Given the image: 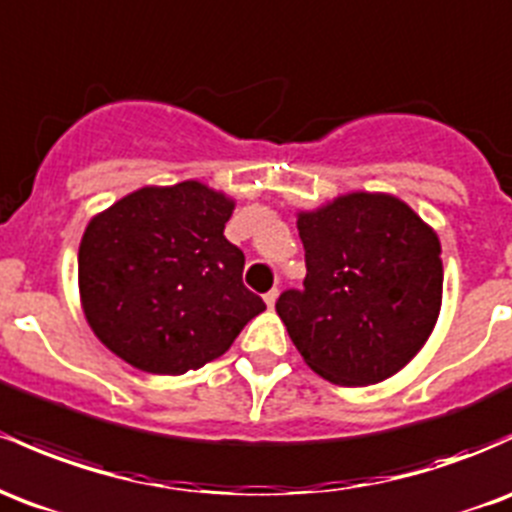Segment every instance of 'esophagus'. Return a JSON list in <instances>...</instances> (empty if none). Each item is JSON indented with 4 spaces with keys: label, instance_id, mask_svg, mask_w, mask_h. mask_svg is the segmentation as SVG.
I'll return each mask as SVG.
<instances>
[{
    "label": "esophagus",
    "instance_id": "esophagus-1",
    "mask_svg": "<svg viewBox=\"0 0 512 512\" xmlns=\"http://www.w3.org/2000/svg\"><path fill=\"white\" fill-rule=\"evenodd\" d=\"M277 296H279L277 289H269V291H267V294H265V303H267L269 308H272L274 303H277Z\"/></svg>",
    "mask_w": 512,
    "mask_h": 512
}]
</instances>
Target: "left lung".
I'll list each match as a JSON object with an SVG mask.
<instances>
[{
	"instance_id": "8db88e82",
	"label": "left lung",
	"mask_w": 512,
	"mask_h": 512,
	"mask_svg": "<svg viewBox=\"0 0 512 512\" xmlns=\"http://www.w3.org/2000/svg\"><path fill=\"white\" fill-rule=\"evenodd\" d=\"M299 235L306 279L277 313L308 367L340 386L406 367L440 313L437 235L396 196L364 192L301 213Z\"/></svg>"
}]
</instances>
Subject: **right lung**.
<instances>
[{
  "mask_svg": "<svg viewBox=\"0 0 512 512\" xmlns=\"http://www.w3.org/2000/svg\"><path fill=\"white\" fill-rule=\"evenodd\" d=\"M233 201L199 182L145 187L92 218L77 272L84 316L114 355L150 374L221 357L265 301L223 235Z\"/></svg>",
  "mask_w": 512,
  "mask_h": 512,
  "instance_id": "1",
  "label": "right lung"
}]
</instances>
